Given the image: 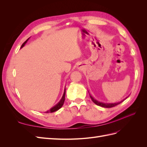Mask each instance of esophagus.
<instances>
[{"label":"esophagus","instance_id":"obj_1","mask_svg":"<svg viewBox=\"0 0 147 147\" xmlns=\"http://www.w3.org/2000/svg\"><path fill=\"white\" fill-rule=\"evenodd\" d=\"M77 68H78V69H80V70H82V66L80 65H79L78 66Z\"/></svg>","mask_w":147,"mask_h":147}]
</instances>
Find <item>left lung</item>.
<instances>
[{"label":"left lung","instance_id":"8db88e82","mask_svg":"<svg viewBox=\"0 0 147 147\" xmlns=\"http://www.w3.org/2000/svg\"><path fill=\"white\" fill-rule=\"evenodd\" d=\"M90 97H91V100H92V102H94V104H96V105H99V106L102 107H105V108H111V107H115V106H116V105L119 104L120 103H121V102H122L124 100H125V99L127 98V97H126V98L125 99H124V100H123L122 101L119 102H117V103L109 104V103H103V102H100L97 101V100H96V99H94V98H93V97H92L90 94Z\"/></svg>","mask_w":147,"mask_h":147}]
</instances>
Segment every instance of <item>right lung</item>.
Returning a JSON list of instances; mask_svg holds the SVG:
<instances>
[{
	"mask_svg": "<svg viewBox=\"0 0 147 147\" xmlns=\"http://www.w3.org/2000/svg\"><path fill=\"white\" fill-rule=\"evenodd\" d=\"M29 39V38L26 40L23 43V45H21V48H23L24 46V45H25L26 43H27V42H28V40ZM65 90H64L63 96V97H62V98L60 100V101L55 106H54V107H52L51 109H50V110H48L47 112H46V113H53V112H56V111L58 110L59 109H61L62 107V106H63V104H64V100H65Z\"/></svg>",
	"mask_w": 147,
	"mask_h": 147,
	"instance_id": "add662e5",
	"label": "right lung"
}]
</instances>
